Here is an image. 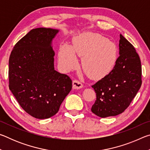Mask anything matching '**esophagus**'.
<instances>
[{
  "instance_id": "esophagus-1",
  "label": "esophagus",
  "mask_w": 150,
  "mask_h": 150,
  "mask_svg": "<svg viewBox=\"0 0 150 150\" xmlns=\"http://www.w3.org/2000/svg\"><path fill=\"white\" fill-rule=\"evenodd\" d=\"M83 85L82 83L79 81L77 80H75L73 81V89H80V88H83Z\"/></svg>"
}]
</instances>
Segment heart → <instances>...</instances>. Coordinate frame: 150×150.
<instances>
[{
	"label": "heart",
	"mask_w": 150,
	"mask_h": 150,
	"mask_svg": "<svg viewBox=\"0 0 150 150\" xmlns=\"http://www.w3.org/2000/svg\"><path fill=\"white\" fill-rule=\"evenodd\" d=\"M83 57V69L91 78L99 79L110 73L116 64L118 51L115 43L100 34L84 32L75 37L73 45L63 44L58 53L59 63L65 71L78 65L77 55Z\"/></svg>",
	"instance_id": "heart-1"
}]
</instances>
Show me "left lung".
<instances>
[{
    "label": "left lung",
    "mask_w": 150,
    "mask_h": 150,
    "mask_svg": "<svg viewBox=\"0 0 150 150\" xmlns=\"http://www.w3.org/2000/svg\"><path fill=\"white\" fill-rule=\"evenodd\" d=\"M119 57L113 69L92 87L96 100L91 111L101 118L122 113L142 85L141 62L135 48L120 34Z\"/></svg>",
    "instance_id": "1"
}]
</instances>
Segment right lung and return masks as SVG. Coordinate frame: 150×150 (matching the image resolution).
Listing matches in <instances>:
<instances>
[{
    "label": "right lung",
    "instance_id": "obj_1",
    "mask_svg": "<svg viewBox=\"0 0 150 150\" xmlns=\"http://www.w3.org/2000/svg\"><path fill=\"white\" fill-rule=\"evenodd\" d=\"M59 30L32 29L18 42L9 58V88L33 117L54 116L72 88L67 75L54 69L52 42Z\"/></svg>",
    "mask_w": 150,
    "mask_h": 150
}]
</instances>
